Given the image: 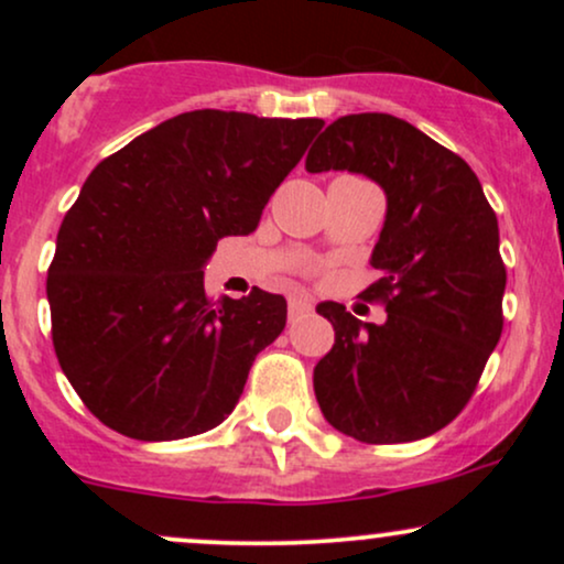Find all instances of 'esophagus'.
<instances>
[{
  "mask_svg": "<svg viewBox=\"0 0 564 564\" xmlns=\"http://www.w3.org/2000/svg\"><path fill=\"white\" fill-rule=\"evenodd\" d=\"M310 310H313V304H310L307 296H291L289 300V318L291 321L302 318V315H307Z\"/></svg>",
  "mask_w": 564,
  "mask_h": 564,
  "instance_id": "1",
  "label": "esophagus"
}]
</instances>
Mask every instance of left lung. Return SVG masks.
<instances>
[{
    "instance_id": "8db88e82",
    "label": "left lung",
    "mask_w": 564,
    "mask_h": 564,
    "mask_svg": "<svg viewBox=\"0 0 564 564\" xmlns=\"http://www.w3.org/2000/svg\"><path fill=\"white\" fill-rule=\"evenodd\" d=\"M304 170L355 172L387 196L384 228L364 291L384 323L321 302L334 347L313 387L326 422L360 443L435 435L469 403L501 339L507 268L498 219L462 156L390 113H349L321 132Z\"/></svg>"
}]
</instances>
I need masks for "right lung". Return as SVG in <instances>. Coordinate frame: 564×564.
<instances>
[{"mask_svg": "<svg viewBox=\"0 0 564 564\" xmlns=\"http://www.w3.org/2000/svg\"><path fill=\"white\" fill-rule=\"evenodd\" d=\"M321 127L204 108L95 166L57 230L47 300L57 364L102 424L161 443L228 419L286 300L212 302L204 264L219 238L257 230Z\"/></svg>", "mask_w": 564, "mask_h": 564, "instance_id": "right-lung-1", "label": "right lung"}]
</instances>
